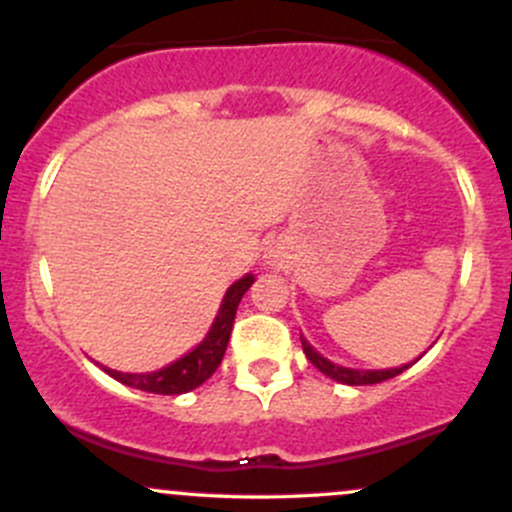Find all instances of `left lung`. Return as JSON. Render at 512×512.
<instances>
[{"mask_svg":"<svg viewBox=\"0 0 512 512\" xmlns=\"http://www.w3.org/2000/svg\"><path fill=\"white\" fill-rule=\"evenodd\" d=\"M299 339H302V349H304V354H307V359L312 361V364L317 366V369L322 371L324 376L339 381V384H349V386L381 384V381L394 379V376H399L401 371H406L411 364H414V361H411V364L396 366V369H374V371H369V369H366V371L364 369H347V366H339V364H334V361L324 359V356L319 354L317 349H312V344H309L304 337H299Z\"/></svg>","mask_w":512,"mask_h":512,"instance_id":"obj_1","label":"left lung"}]
</instances>
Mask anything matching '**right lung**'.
Masks as SVG:
<instances>
[{"label": "right lung", "instance_id": "obj_1", "mask_svg": "<svg viewBox=\"0 0 512 512\" xmlns=\"http://www.w3.org/2000/svg\"><path fill=\"white\" fill-rule=\"evenodd\" d=\"M255 277L245 275L242 280H237L235 285L225 292L223 304H220V312L215 317L213 327L210 332L205 334L203 342L188 352L185 356H180L178 361L173 364L163 366V369L151 371V374H123V371H113L103 366L108 376H113L121 384L131 386V389L138 391H148V394H163V396H175V394H185V391L198 389L203 381H208L210 376L215 374V369L223 361L227 342H230V332H232V322H235V312L237 304H240L242 294L252 287Z\"/></svg>", "mask_w": 512, "mask_h": 512}]
</instances>
